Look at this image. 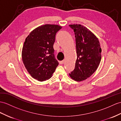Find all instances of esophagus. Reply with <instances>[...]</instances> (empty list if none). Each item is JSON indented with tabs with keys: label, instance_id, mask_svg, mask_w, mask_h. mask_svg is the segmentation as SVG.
Returning <instances> with one entry per match:
<instances>
[{
	"label": "esophagus",
	"instance_id": "1",
	"mask_svg": "<svg viewBox=\"0 0 121 121\" xmlns=\"http://www.w3.org/2000/svg\"><path fill=\"white\" fill-rule=\"evenodd\" d=\"M64 63H65V60H62V61H60V64H63Z\"/></svg>",
	"mask_w": 121,
	"mask_h": 121
}]
</instances>
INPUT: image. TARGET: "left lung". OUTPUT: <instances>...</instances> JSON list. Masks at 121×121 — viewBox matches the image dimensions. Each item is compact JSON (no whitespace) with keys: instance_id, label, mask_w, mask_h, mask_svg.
I'll return each instance as SVG.
<instances>
[{"instance_id":"left-lung-1","label":"left lung","mask_w":121,"mask_h":121,"mask_svg":"<svg viewBox=\"0 0 121 121\" xmlns=\"http://www.w3.org/2000/svg\"><path fill=\"white\" fill-rule=\"evenodd\" d=\"M75 33L77 58L75 69L69 75L73 80L81 82L92 75L101 60L102 49L98 38L81 25H69Z\"/></svg>"}]
</instances>
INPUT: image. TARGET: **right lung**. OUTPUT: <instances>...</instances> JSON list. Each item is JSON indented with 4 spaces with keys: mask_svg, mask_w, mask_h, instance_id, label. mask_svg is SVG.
Returning <instances> with one entry per match:
<instances>
[{
    "mask_svg": "<svg viewBox=\"0 0 121 121\" xmlns=\"http://www.w3.org/2000/svg\"><path fill=\"white\" fill-rule=\"evenodd\" d=\"M61 28L57 25L40 26L32 31L26 38L22 60L29 74L38 81L51 78L58 65L54 57L53 44L56 33Z\"/></svg>",
    "mask_w": 121,
    "mask_h": 121,
    "instance_id": "obj_1",
    "label": "right lung"
}]
</instances>
